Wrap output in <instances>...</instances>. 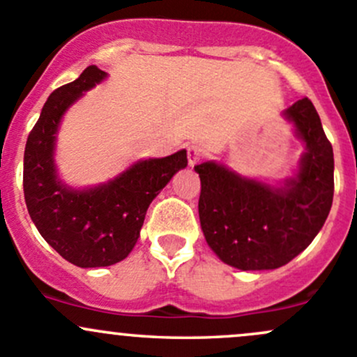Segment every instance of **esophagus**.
I'll use <instances>...</instances> for the list:
<instances>
[{
	"mask_svg": "<svg viewBox=\"0 0 357 357\" xmlns=\"http://www.w3.org/2000/svg\"><path fill=\"white\" fill-rule=\"evenodd\" d=\"M185 149H187V160H189L190 167H194V165H196L204 154V149L201 148L199 144H189Z\"/></svg>",
	"mask_w": 357,
	"mask_h": 357,
	"instance_id": "1",
	"label": "esophagus"
}]
</instances>
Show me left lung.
Returning <instances> with one entry per match:
<instances>
[{
	"label": "left lung",
	"mask_w": 357,
	"mask_h": 357,
	"mask_svg": "<svg viewBox=\"0 0 357 357\" xmlns=\"http://www.w3.org/2000/svg\"><path fill=\"white\" fill-rule=\"evenodd\" d=\"M284 116L306 144L296 175L280 185L241 177L225 165L206 161L199 220L209 248L238 270H275L303 252L321 230L333 201V149L307 98Z\"/></svg>",
	"instance_id": "obj_1"
}]
</instances>
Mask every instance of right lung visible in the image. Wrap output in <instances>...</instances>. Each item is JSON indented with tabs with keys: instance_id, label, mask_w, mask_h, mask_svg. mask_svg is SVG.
Listing matches in <instances>:
<instances>
[{
	"instance_id": "add662e5",
	"label": "right lung",
	"mask_w": 357,
	"mask_h": 357,
	"mask_svg": "<svg viewBox=\"0 0 357 357\" xmlns=\"http://www.w3.org/2000/svg\"><path fill=\"white\" fill-rule=\"evenodd\" d=\"M108 73L91 65L79 79L51 93L31 130L24 153V196L44 241L80 268L109 266L125 259L137 242L146 211L172 177L187 167V151L139 160L119 177L86 189L58 178L56 134L65 112Z\"/></svg>"
}]
</instances>
